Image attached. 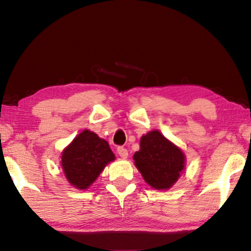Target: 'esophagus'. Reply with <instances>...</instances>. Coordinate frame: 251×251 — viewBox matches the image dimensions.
<instances>
[{
    "label": "esophagus",
    "mask_w": 251,
    "mask_h": 251,
    "mask_svg": "<svg viewBox=\"0 0 251 251\" xmlns=\"http://www.w3.org/2000/svg\"><path fill=\"white\" fill-rule=\"evenodd\" d=\"M117 153H118V155L122 156L123 159H126L127 156H128V151H127V149L123 148V147L117 148Z\"/></svg>",
    "instance_id": "1"
}]
</instances>
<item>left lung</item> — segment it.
I'll return each instance as SVG.
<instances>
[{
  "instance_id": "obj_1",
  "label": "left lung",
  "mask_w": 251,
  "mask_h": 251,
  "mask_svg": "<svg viewBox=\"0 0 251 251\" xmlns=\"http://www.w3.org/2000/svg\"><path fill=\"white\" fill-rule=\"evenodd\" d=\"M140 145L133 158L144 180L155 189L170 188L185 167L184 153L158 130L142 136Z\"/></svg>"
}]
</instances>
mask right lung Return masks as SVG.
<instances>
[{
    "instance_id": "obj_1",
    "label": "right lung",
    "mask_w": 251,
    "mask_h": 251,
    "mask_svg": "<svg viewBox=\"0 0 251 251\" xmlns=\"http://www.w3.org/2000/svg\"><path fill=\"white\" fill-rule=\"evenodd\" d=\"M115 155L107 141L85 129L63 151L62 167L71 185L85 189L96 180Z\"/></svg>"
}]
</instances>
